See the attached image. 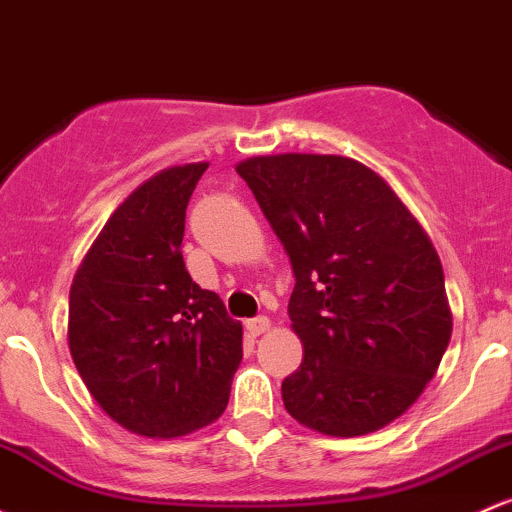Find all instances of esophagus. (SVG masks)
Segmentation results:
<instances>
[{
	"label": "esophagus",
	"mask_w": 512,
	"mask_h": 512,
	"mask_svg": "<svg viewBox=\"0 0 512 512\" xmlns=\"http://www.w3.org/2000/svg\"><path fill=\"white\" fill-rule=\"evenodd\" d=\"M269 318L267 316H257V318H252V320H247V330H250L252 335H262V333H267L269 330Z\"/></svg>",
	"instance_id": "esophagus-1"
}]
</instances>
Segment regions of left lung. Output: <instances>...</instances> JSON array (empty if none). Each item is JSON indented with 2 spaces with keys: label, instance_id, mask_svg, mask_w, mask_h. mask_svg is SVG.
<instances>
[{
  "label": "left lung",
  "instance_id": "left-lung-1",
  "mask_svg": "<svg viewBox=\"0 0 512 512\" xmlns=\"http://www.w3.org/2000/svg\"><path fill=\"white\" fill-rule=\"evenodd\" d=\"M240 177L294 269L303 362L284 408L333 437L381 430L418 401L452 338L445 272L396 192L342 155H262Z\"/></svg>",
  "mask_w": 512,
  "mask_h": 512
}]
</instances>
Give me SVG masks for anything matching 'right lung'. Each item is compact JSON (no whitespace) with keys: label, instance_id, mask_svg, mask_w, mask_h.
<instances>
[{"label":"right lung","instance_id":"obj_1","mask_svg":"<svg viewBox=\"0 0 512 512\" xmlns=\"http://www.w3.org/2000/svg\"><path fill=\"white\" fill-rule=\"evenodd\" d=\"M209 162L157 172L111 213L70 286L67 342L109 418L179 437L221 418L243 325L182 257L187 204Z\"/></svg>","mask_w":512,"mask_h":512}]
</instances>
